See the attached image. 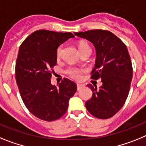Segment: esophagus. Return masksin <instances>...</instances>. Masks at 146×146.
<instances>
[{
  "instance_id": "1",
  "label": "esophagus",
  "mask_w": 146,
  "mask_h": 146,
  "mask_svg": "<svg viewBox=\"0 0 146 146\" xmlns=\"http://www.w3.org/2000/svg\"><path fill=\"white\" fill-rule=\"evenodd\" d=\"M82 87H83V85H82V84H77V90H80Z\"/></svg>"
}]
</instances>
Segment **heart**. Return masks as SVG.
Returning a JSON list of instances; mask_svg holds the SVG:
<instances>
[{
	"mask_svg": "<svg viewBox=\"0 0 146 146\" xmlns=\"http://www.w3.org/2000/svg\"><path fill=\"white\" fill-rule=\"evenodd\" d=\"M62 45H60L56 49V56L59 57L62 54ZM78 48L80 50L81 54H82L83 52L87 51V50H90L91 48L90 46L88 43L85 42H81L78 45ZM84 72V70L82 68H78L76 67H73V66H70L66 69V73L69 76L70 78H72L74 80L79 81L82 79V73Z\"/></svg>",
	"mask_w": 146,
	"mask_h": 146,
	"instance_id": "b5f03b06",
	"label": "heart"
}]
</instances>
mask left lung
<instances>
[{"label":"left lung","mask_w":146,"mask_h":146,"mask_svg":"<svg viewBox=\"0 0 146 146\" xmlns=\"http://www.w3.org/2000/svg\"><path fill=\"white\" fill-rule=\"evenodd\" d=\"M74 34L94 45L96 60L91 78H101L103 83L99 90L91 84H87L92 96L85 103L86 108L97 118L111 117L122 108L130 90L133 68L126 45L106 30L95 29Z\"/></svg>","instance_id":"8db88e82"}]
</instances>
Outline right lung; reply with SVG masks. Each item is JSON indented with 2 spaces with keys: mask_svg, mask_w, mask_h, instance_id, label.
<instances>
[{
  "mask_svg": "<svg viewBox=\"0 0 146 146\" xmlns=\"http://www.w3.org/2000/svg\"><path fill=\"white\" fill-rule=\"evenodd\" d=\"M70 32L38 30L20 45L15 64V78L26 108L45 121L60 118L68 110V101L77 90L76 84L67 78L59 87L50 84L56 64V49L70 38Z\"/></svg>",
  "mask_w": 146,
  "mask_h": 146,
  "instance_id": "obj_1",
  "label": "right lung"
}]
</instances>
